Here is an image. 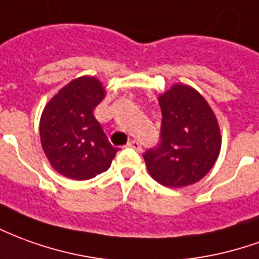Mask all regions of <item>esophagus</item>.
<instances>
[{"instance_id": "34e87169", "label": "esophagus", "mask_w": 259, "mask_h": 259, "mask_svg": "<svg viewBox=\"0 0 259 259\" xmlns=\"http://www.w3.org/2000/svg\"><path fill=\"white\" fill-rule=\"evenodd\" d=\"M127 147L135 148L136 151H142V150H143L142 144L137 142V140H132V142H130V143H127Z\"/></svg>"}]
</instances>
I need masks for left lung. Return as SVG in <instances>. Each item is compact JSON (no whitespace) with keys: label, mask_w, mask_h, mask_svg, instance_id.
Wrapping results in <instances>:
<instances>
[{"label":"left lung","mask_w":259,"mask_h":259,"mask_svg":"<svg viewBox=\"0 0 259 259\" xmlns=\"http://www.w3.org/2000/svg\"><path fill=\"white\" fill-rule=\"evenodd\" d=\"M158 104L161 142L143 154L148 172L168 188L192 185L210 171L220 154L218 117L207 101L185 84L169 87Z\"/></svg>","instance_id":"8db88e82"}]
</instances>
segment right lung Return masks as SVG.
<instances>
[{
    "label": "right lung",
    "instance_id": "add662e5",
    "mask_svg": "<svg viewBox=\"0 0 259 259\" xmlns=\"http://www.w3.org/2000/svg\"><path fill=\"white\" fill-rule=\"evenodd\" d=\"M105 95L98 78L82 75L63 87L41 112V147L50 165L63 177L91 180L111 167L117 148L94 116Z\"/></svg>",
    "mask_w": 259,
    "mask_h": 259
}]
</instances>
